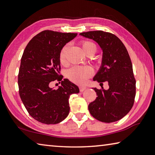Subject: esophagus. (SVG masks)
<instances>
[{"label":"esophagus","instance_id":"1","mask_svg":"<svg viewBox=\"0 0 155 155\" xmlns=\"http://www.w3.org/2000/svg\"><path fill=\"white\" fill-rule=\"evenodd\" d=\"M79 88H80V92H83L86 89V86H80L79 87Z\"/></svg>","mask_w":155,"mask_h":155}]
</instances>
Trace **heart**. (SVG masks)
<instances>
[{
  "instance_id": "obj_1",
  "label": "heart",
  "mask_w": 155,
  "mask_h": 155,
  "mask_svg": "<svg viewBox=\"0 0 155 155\" xmlns=\"http://www.w3.org/2000/svg\"><path fill=\"white\" fill-rule=\"evenodd\" d=\"M81 48L86 54L88 52H92L94 53L96 51V46L94 43L88 41L81 42ZM69 48V45H65L61 48L59 53V60L62 64L66 63V53ZM94 74V70L90 66H74L69 69L68 71V78L73 82L77 84H85L87 79Z\"/></svg>"
}]
</instances>
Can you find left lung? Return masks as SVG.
<instances>
[{
	"label": "left lung",
	"mask_w": 155,
	"mask_h": 155,
	"mask_svg": "<svg viewBox=\"0 0 155 155\" xmlns=\"http://www.w3.org/2000/svg\"><path fill=\"white\" fill-rule=\"evenodd\" d=\"M80 35L93 40L101 47V65L93 80L101 84L107 81L109 86L108 90L93 87L98 96L89 104V111L104 123L119 121L130 112L136 96V80L127 49L119 38L109 32L91 31Z\"/></svg>",
	"instance_id": "8db88e82"
}]
</instances>
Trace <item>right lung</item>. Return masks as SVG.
I'll use <instances>...</instances> for the list:
<instances>
[{
	"label": "right lung",
	"mask_w": 155,
	"mask_h": 155,
	"mask_svg": "<svg viewBox=\"0 0 155 155\" xmlns=\"http://www.w3.org/2000/svg\"><path fill=\"white\" fill-rule=\"evenodd\" d=\"M77 35L45 30L35 36L23 51L18 75L19 96L29 114L42 124L64 120L69 113L70 95L80 92L75 84L59 75L61 48ZM56 79L61 83L57 90L49 86Z\"/></svg>",
	"instance_id": "1"
}]
</instances>
